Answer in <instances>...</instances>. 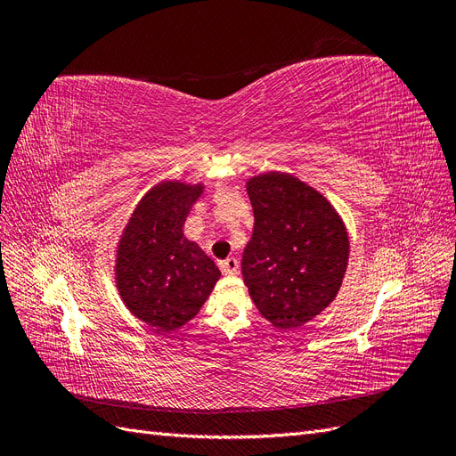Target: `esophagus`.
I'll use <instances>...</instances> for the list:
<instances>
[{
	"label": "esophagus",
	"instance_id": "obj_1",
	"mask_svg": "<svg viewBox=\"0 0 456 456\" xmlns=\"http://www.w3.org/2000/svg\"><path fill=\"white\" fill-rule=\"evenodd\" d=\"M238 268H240V262H238V258H233V256H228L226 260L220 262V270H223L228 275L238 273Z\"/></svg>",
	"mask_w": 456,
	"mask_h": 456
}]
</instances>
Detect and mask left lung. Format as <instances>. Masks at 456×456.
I'll return each mask as SVG.
<instances>
[{
  "mask_svg": "<svg viewBox=\"0 0 456 456\" xmlns=\"http://www.w3.org/2000/svg\"><path fill=\"white\" fill-rule=\"evenodd\" d=\"M247 194L255 228L241 258L243 281L275 329H298L338 295L350 256L346 226L330 201L295 175L251 176Z\"/></svg>",
  "mask_w": 456,
  "mask_h": 456,
  "instance_id": "1",
  "label": "left lung"
}]
</instances>
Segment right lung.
<instances>
[{
	"instance_id": "obj_1",
	"label": "right lung",
	"mask_w": 456,
	"mask_h": 456,
	"mask_svg": "<svg viewBox=\"0 0 456 456\" xmlns=\"http://www.w3.org/2000/svg\"><path fill=\"white\" fill-rule=\"evenodd\" d=\"M203 184L163 181L136 203L118 249L114 278L129 312L161 333L181 329L209 298L220 270L196 241L184 238Z\"/></svg>"
}]
</instances>
